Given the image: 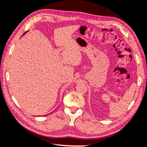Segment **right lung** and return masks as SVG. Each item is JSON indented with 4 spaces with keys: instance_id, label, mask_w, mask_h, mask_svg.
Masks as SVG:
<instances>
[{
    "instance_id": "1",
    "label": "right lung",
    "mask_w": 147,
    "mask_h": 147,
    "mask_svg": "<svg viewBox=\"0 0 147 147\" xmlns=\"http://www.w3.org/2000/svg\"><path fill=\"white\" fill-rule=\"evenodd\" d=\"M26 32H25V33H24V34H23V35H24V34H26Z\"/></svg>"
}]
</instances>
